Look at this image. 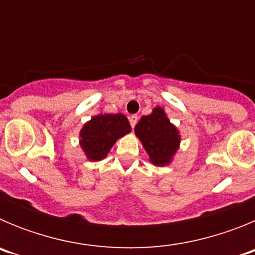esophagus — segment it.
<instances>
[{
    "instance_id": "1",
    "label": "esophagus",
    "mask_w": 255,
    "mask_h": 255,
    "mask_svg": "<svg viewBox=\"0 0 255 255\" xmlns=\"http://www.w3.org/2000/svg\"><path fill=\"white\" fill-rule=\"evenodd\" d=\"M129 121H130V125L134 128V126L136 125V123H138V115H131V116L129 117Z\"/></svg>"
}]
</instances>
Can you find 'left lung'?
I'll use <instances>...</instances> for the list:
<instances>
[{
	"label": "left lung",
	"instance_id": "8db88e82",
	"mask_svg": "<svg viewBox=\"0 0 255 255\" xmlns=\"http://www.w3.org/2000/svg\"><path fill=\"white\" fill-rule=\"evenodd\" d=\"M134 131L149 155L152 164L163 167L173 161L180 148L181 135L163 108L157 106L152 110V114L140 117Z\"/></svg>",
	"mask_w": 255,
	"mask_h": 255
}]
</instances>
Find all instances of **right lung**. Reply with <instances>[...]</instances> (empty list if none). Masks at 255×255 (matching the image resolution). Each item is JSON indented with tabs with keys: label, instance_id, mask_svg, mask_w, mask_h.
<instances>
[{
	"label": "right lung",
	"instance_id": "1",
	"mask_svg": "<svg viewBox=\"0 0 255 255\" xmlns=\"http://www.w3.org/2000/svg\"><path fill=\"white\" fill-rule=\"evenodd\" d=\"M131 131V126L123 114H101L83 125L79 132V145L87 159L102 161L114 144Z\"/></svg>",
	"mask_w": 255,
	"mask_h": 255
}]
</instances>
